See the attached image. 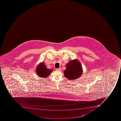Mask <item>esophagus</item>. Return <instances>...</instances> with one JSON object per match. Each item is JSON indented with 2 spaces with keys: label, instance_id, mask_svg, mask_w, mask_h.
<instances>
[{
  "label": "esophagus",
  "instance_id": "obj_1",
  "mask_svg": "<svg viewBox=\"0 0 121 121\" xmlns=\"http://www.w3.org/2000/svg\"><path fill=\"white\" fill-rule=\"evenodd\" d=\"M56 70L57 71H61V68H59L56 69Z\"/></svg>",
  "mask_w": 121,
  "mask_h": 121
}]
</instances>
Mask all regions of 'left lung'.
<instances>
[{
  "label": "left lung",
  "instance_id": "left-lung-1",
  "mask_svg": "<svg viewBox=\"0 0 121 121\" xmlns=\"http://www.w3.org/2000/svg\"><path fill=\"white\" fill-rule=\"evenodd\" d=\"M66 78L71 80H75L82 74L83 69L81 64L77 59L69 61L66 64V69L64 71Z\"/></svg>",
  "mask_w": 121,
  "mask_h": 121
}]
</instances>
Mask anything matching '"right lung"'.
I'll return each instance as SVG.
<instances>
[{
    "label": "right lung",
    "mask_w": 121,
    "mask_h": 121,
    "mask_svg": "<svg viewBox=\"0 0 121 121\" xmlns=\"http://www.w3.org/2000/svg\"><path fill=\"white\" fill-rule=\"evenodd\" d=\"M36 73L39 77L46 78L49 76L53 70L47 68L43 62L40 63L36 68Z\"/></svg>",
    "instance_id": "right-lung-1"
}]
</instances>
